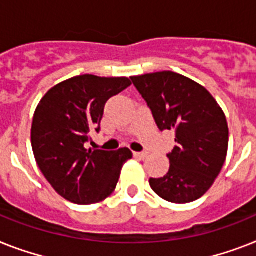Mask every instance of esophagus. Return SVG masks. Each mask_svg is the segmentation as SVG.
<instances>
[{
  "label": "esophagus",
  "instance_id": "1",
  "mask_svg": "<svg viewBox=\"0 0 256 256\" xmlns=\"http://www.w3.org/2000/svg\"><path fill=\"white\" fill-rule=\"evenodd\" d=\"M134 157L137 158H146L148 157V153L146 152H134Z\"/></svg>",
  "mask_w": 256,
  "mask_h": 256
}]
</instances>
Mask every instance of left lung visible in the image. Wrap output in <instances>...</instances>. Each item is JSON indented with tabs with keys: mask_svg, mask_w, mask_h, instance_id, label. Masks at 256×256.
<instances>
[{
	"mask_svg": "<svg viewBox=\"0 0 256 256\" xmlns=\"http://www.w3.org/2000/svg\"><path fill=\"white\" fill-rule=\"evenodd\" d=\"M130 78L158 128L175 132L168 172L149 179L152 190L175 204L195 202L212 187L226 160L229 128L222 108L204 86L175 72Z\"/></svg>",
	"mask_w": 256,
	"mask_h": 256,
	"instance_id": "1",
	"label": "left lung"
}]
</instances>
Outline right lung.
<instances>
[{"mask_svg": "<svg viewBox=\"0 0 256 256\" xmlns=\"http://www.w3.org/2000/svg\"><path fill=\"white\" fill-rule=\"evenodd\" d=\"M130 86L126 77L77 76L48 90L34 114L31 145L54 191L74 204L107 199L119 182L128 148L116 152L86 149L90 133L99 132L104 104Z\"/></svg>", "mask_w": 256, "mask_h": 256, "instance_id": "obj_1", "label": "right lung"}]
</instances>
